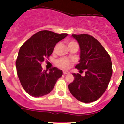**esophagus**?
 I'll return each instance as SVG.
<instances>
[{
    "instance_id": "34e87169",
    "label": "esophagus",
    "mask_w": 124,
    "mask_h": 124,
    "mask_svg": "<svg viewBox=\"0 0 124 124\" xmlns=\"http://www.w3.org/2000/svg\"><path fill=\"white\" fill-rule=\"evenodd\" d=\"M63 73H64V75H68V74L70 73V72L68 71H64Z\"/></svg>"
}]
</instances>
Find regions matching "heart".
<instances>
[{
    "label": "heart",
    "instance_id": "obj_1",
    "mask_svg": "<svg viewBox=\"0 0 124 124\" xmlns=\"http://www.w3.org/2000/svg\"><path fill=\"white\" fill-rule=\"evenodd\" d=\"M75 44H77V43H76L75 42H70L68 43V47ZM71 61L65 58H60L56 61V65L62 69H68L71 66Z\"/></svg>",
    "mask_w": 124,
    "mask_h": 124
}]
</instances>
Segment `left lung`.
Instances as JSON below:
<instances>
[{"mask_svg": "<svg viewBox=\"0 0 124 124\" xmlns=\"http://www.w3.org/2000/svg\"><path fill=\"white\" fill-rule=\"evenodd\" d=\"M79 44L80 56L75 66L80 71L85 70V76L73 73L74 80L68 85L72 95L82 102L96 101L104 94L113 73L109 54L93 37L87 35H72Z\"/></svg>", "mask_w": 124, "mask_h": 124, "instance_id": "obj_1", "label": "left lung"}]
</instances>
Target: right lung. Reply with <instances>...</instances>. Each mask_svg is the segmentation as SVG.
<instances>
[{"instance_id":"1","label":"right lung","mask_w":124,"mask_h":124,"mask_svg":"<svg viewBox=\"0 0 124 124\" xmlns=\"http://www.w3.org/2000/svg\"><path fill=\"white\" fill-rule=\"evenodd\" d=\"M68 34L43 30L31 37L20 47L16 61L17 75L26 92L34 97L47 94L63 74L56 67L43 70L41 63L52 54L56 43Z\"/></svg>"}]
</instances>
